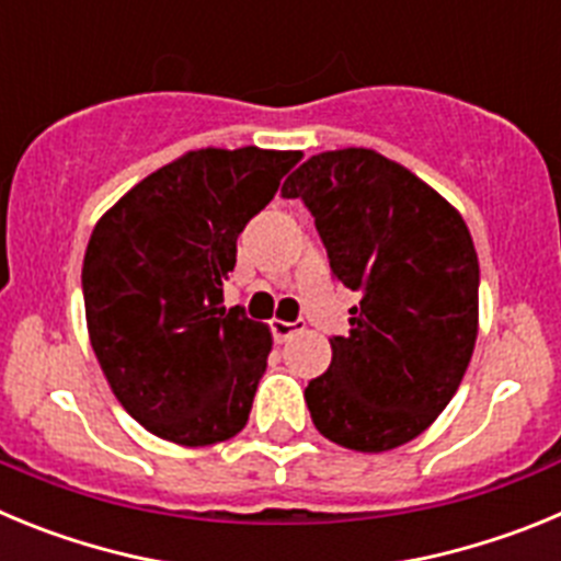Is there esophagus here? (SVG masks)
Masks as SVG:
<instances>
[{
	"mask_svg": "<svg viewBox=\"0 0 561 561\" xmlns=\"http://www.w3.org/2000/svg\"><path fill=\"white\" fill-rule=\"evenodd\" d=\"M300 331V323H286V320H275L272 323V334H275L277 342H286L289 336H295Z\"/></svg>",
	"mask_w": 561,
	"mask_h": 561,
	"instance_id": "1",
	"label": "esophagus"
}]
</instances>
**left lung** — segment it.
Masks as SVG:
<instances>
[{
	"label": "left lung",
	"mask_w": 561,
	"mask_h": 561,
	"mask_svg": "<svg viewBox=\"0 0 561 561\" xmlns=\"http://www.w3.org/2000/svg\"><path fill=\"white\" fill-rule=\"evenodd\" d=\"M304 199L334 277L359 291L348 336L309 381L314 427L356 453L419 438L449 404L478 340L480 266L438 191L370 148L314 153L280 187Z\"/></svg>",
	"instance_id": "left-lung-1"
}]
</instances>
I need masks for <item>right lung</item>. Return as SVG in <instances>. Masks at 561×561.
I'll use <instances>...</instances> for the list:
<instances>
[{
    "label": "right lung",
    "instance_id": "1",
    "mask_svg": "<svg viewBox=\"0 0 561 561\" xmlns=\"http://www.w3.org/2000/svg\"><path fill=\"white\" fill-rule=\"evenodd\" d=\"M300 151L199 148L148 173L89 238L87 329L108 388L157 438L207 447L244 430L270 325L221 306L236 241Z\"/></svg>",
    "mask_w": 561,
    "mask_h": 561
}]
</instances>
